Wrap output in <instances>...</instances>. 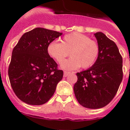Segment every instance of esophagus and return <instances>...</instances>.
Returning a JSON list of instances; mask_svg holds the SVG:
<instances>
[{
    "label": "esophagus",
    "instance_id": "34e87169",
    "mask_svg": "<svg viewBox=\"0 0 130 130\" xmlns=\"http://www.w3.org/2000/svg\"><path fill=\"white\" fill-rule=\"evenodd\" d=\"M71 72H67V71H64V77H67L69 74H70Z\"/></svg>",
    "mask_w": 130,
    "mask_h": 130
}]
</instances>
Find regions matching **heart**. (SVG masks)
<instances>
[{
  "label": "heart",
  "instance_id": "obj_1",
  "mask_svg": "<svg viewBox=\"0 0 130 130\" xmlns=\"http://www.w3.org/2000/svg\"><path fill=\"white\" fill-rule=\"evenodd\" d=\"M100 45L95 40L85 34L72 32L63 38L62 43L51 42L47 46V53L52 58L60 63L70 53V58L64 60L61 68L75 70L81 66L87 69L93 66L99 57Z\"/></svg>",
  "mask_w": 130,
  "mask_h": 130
}]
</instances>
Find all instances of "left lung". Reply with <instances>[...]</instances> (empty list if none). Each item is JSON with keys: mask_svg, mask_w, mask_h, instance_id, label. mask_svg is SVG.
Returning <instances> with one entry per match:
<instances>
[{"mask_svg": "<svg viewBox=\"0 0 130 130\" xmlns=\"http://www.w3.org/2000/svg\"><path fill=\"white\" fill-rule=\"evenodd\" d=\"M100 45L99 57L87 70L77 73L73 87L80 105L89 109H100L111 102L123 78L122 57L112 40L104 33L94 34Z\"/></svg>", "mask_w": 130, "mask_h": 130, "instance_id": "obj_1", "label": "left lung"}]
</instances>
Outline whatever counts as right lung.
<instances>
[{
    "label": "right lung",
    "mask_w": 130,
    "mask_h": 130,
    "mask_svg": "<svg viewBox=\"0 0 130 130\" xmlns=\"http://www.w3.org/2000/svg\"><path fill=\"white\" fill-rule=\"evenodd\" d=\"M62 33L36 28L25 33L12 51L8 76L13 92L26 104H45L61 81L63 71L47 53V46Z\"/></svg>",
    "instance_id": "right-lung-1"
}]
</instances>
